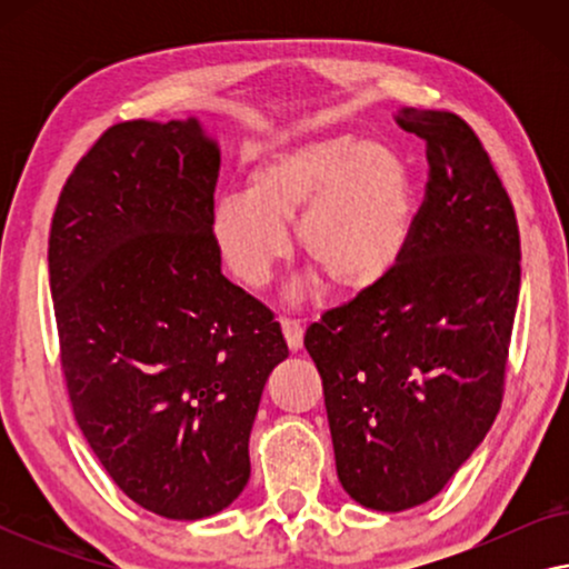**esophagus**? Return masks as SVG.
<instances>
[{"mask_svg": "<svg viewBox=\"0 0 569 569\" xmlns=\"http://www.w3.org/2000/svg\"><path fill=\"white\" fill-rule=\"evenodd\" d=\"M282 331H284L287 347H290L292 352H298L302 347V323L295 321V318H282Z\"/></svg>", "mask_w": 569, "mask_h": 569, "instance_id": "esophagus-1", "label": "esophagus"}]
</instances>
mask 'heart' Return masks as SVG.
I'll return each instance as SVG.
<instances>
[{
	"mask_svg": "<svg viewBox=\"0 0 569 569\" xmlns=\"http://www.w3.org/2000/svg\"><path fill=\"white\" fill-rule=\"evenodd\" d=\"M339 290H365L391 271L411 236V181L399 154L355 137L310 139L248 173V193L212 209V240L230 274L263 287L290 256L284 224Z\"/></svg>",
	"mask_w": 569,
	"mask_h": 569,
	"instance_id": "obj_1",
	"label": "heart"
}]
</instances>
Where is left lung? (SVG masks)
<instances>
[{
  "label": "left lung",
  "mask_w": 569,
  "mask_h": 569,
  "mask_svg": "<svg viewBox=\"0 0 569 569\" xmlns=\"http://www.w3.org/2000/svg\"><path fill=\"white\" fill-rule=\"evenodd\" d=\"M427 152L399 263L306 331L341 487L370 510L432 500L500 411L520 290L512 201L473 129L403 108Z\"/></svg>",
  "instance_id": "1"
}]
</instances>
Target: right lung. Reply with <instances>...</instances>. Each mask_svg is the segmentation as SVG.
Segmentation results:
<instances>
[{
  "mask_svg": "<svg viewBox=\"0 0 569 569\" xmlns=\"http://www.w3.org/2000/svg\"><path fill=\"white\" fill-rule=\"evenodd\" d=\"M217 173L197 119L113 123L69 173L49 232L77 425L129 500L173 520L243 492L263 383L290 355L274 313L222 277Z\"/></svg>",
  "mask_w": 569,
  "mask_h": 569,
  "instance_id": "obj_1",
  "label": "right lung"
}]
</instances>
